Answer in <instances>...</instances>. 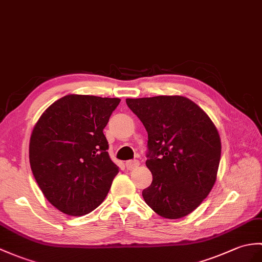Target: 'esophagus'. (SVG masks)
<instances>
[{"label":"esophagus","instance_id":"1","mask_svg":"<svg viewBox=\"0 0 262 262\" xmlns=\"http://www.w3.org/2000/svg\"><path fill=\"white\" fill-rule=\"evenodd\" d=\"M139 161L138 160H132V161H127L126 162V168L128 169V171H134V169H136L139 166Z\"/></svg>","mask_w":262,"mask_h":262}]
</instances>
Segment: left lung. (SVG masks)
Returning <instances> with one entry per match:
<instances>
[{
	"label": "left lung",
	"mask_w": 262,
	"mask_h": 262,
	"mask_svg": "<svg viewBox=\"0 0 262 262\" xmlns=\"http://www.w3.org/2000/svg\"><path fill=\"white\" fill-rule=\"evenodd\" d=\"M126 103L148 134L146 166L153 182L143 191L145 202L166 219L190 214L216 180L221 141L214 124L185 97L156 96Z\"/></svg>",
	"instance_id": "left-lung-1"
}]
</instances>
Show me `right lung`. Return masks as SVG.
<instances>
[{
    "mask_svg": "<svg viewBox=\"0 0 262 262\" xmlns=\"http://www.w3.org/2000/svg\"><path fill=\"white\" fill-rule=\"evenodd\" d=\"M118 98L68 95L53 102L36 123L29 157L46 199L63 213L80 216L99 206L119 167L103 135Z\"/></svg>",
    "mask_w": 262,
    "mask_h": 262,
    "instance_id": "1",
    "label": "right lung"
}]
</instances>
